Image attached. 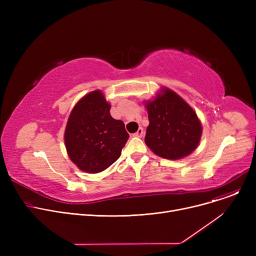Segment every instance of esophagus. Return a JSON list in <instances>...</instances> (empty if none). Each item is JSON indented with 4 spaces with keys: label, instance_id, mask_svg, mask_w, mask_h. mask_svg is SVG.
Listing matches in <instances>:
<instances>
[{
    "label": "esophagus",
    "instance_id": "34e87169",
    "mask_svg": "<svg viewBox=\"0 0 256 256\" xmlns=\"http://www.w3.org/2000/svg\"><path fill=\"white\" fill-rule=\"evenodd\" d=\"M134 137H138V138H141L142 136H143V128H140L138 130H137V132H135L132 135Z\"/></svg>",
    "mask_w": 256,
    "mask_h": 256
}]
</instances>
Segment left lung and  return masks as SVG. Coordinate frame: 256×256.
<instances>
[{
	"mask_svg": "<svg viewBox=\"0 0 256 256\" xmlns=\"http://www.w3.org/2000/svg\"><path fill=\"white\" fill-rule=\"evenodd\" d=\"M150 126L145 143L158 156L178 160L196 150L202 128L192 108L176 92L165 88L146 102Z\"/></svg>",
	"mask_w": 256,
	"mask_h": 256,
	"instance_id": "8db88e82",
	"label": "left lung"
}]
</instances>
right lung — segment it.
Masks as SVG:
<instances>
[{
  "label": "right lung",
  "mask_w": 256,
  "mask_h": 256,
  "mask_svg": "<svg viewBox=\"0 0 256 256\" xmlns=\"http://www.w3.org/2000/svg\"><path fill=\"white\" fill-rule=\"evenodd\" d=\"M110 108L100 90L92 91L74 106L67 121V154L85 172L98 173L110 167L130 137L122 121L111 116Z\"/></svg>",
  "instance_id": "add662e5"
}]
</instances>
